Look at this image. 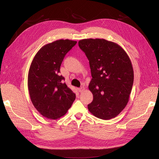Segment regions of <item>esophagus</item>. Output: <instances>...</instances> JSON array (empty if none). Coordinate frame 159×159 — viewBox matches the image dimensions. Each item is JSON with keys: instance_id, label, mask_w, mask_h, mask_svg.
<instances>
[{"instance_id": "1", "label": "esophagus", "mask_w": 159, "mask_h": 159, "mask_svg": "<svg viewBox=\"0 0 159 159\" xmlns=\"http://www.w3.org/2000/svg\"><path fill=\"white\" fill-rule=\"evenodd\" d=\"M78 90H79V92L81 93V92H83V91H84L85 88H84V87H81V88H80L78 89Z\"/></svg>"}]
</instances>
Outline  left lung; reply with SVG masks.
I'll use <instances>...</instances> for the list:
<instances>
[{
  "mask_svg": "<svg viewBox=\"0 0 159 159\" xmlns=\"http://www.w3.org/2000/svg\"><path fill=\"white\" fill-rule=\"evenodd\" d=\"M79 47L89 60L92 76L88 105L96 117L108 120L121 113L129 102L134 80L131 61L117 43L99 38L80 40Z\"/></svg>",
  "mask_w": 159,
  "mask_h": 159,
  "instance_id": "obj_1",
  "label": "left lung"
}]
</instances>
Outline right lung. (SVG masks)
Returning <instances> with one entry per match:
<instances>
[{
    "instance_id": "add662e5",
    "label": "right lung",
    "mask_w": 159,
    "mask_h": 159,
    "mask_svg": "<svg viewBox=\"0 0 159 159\" xmlns=\"http://www.w3.org/2000/svg\"><path fill=\"white\" fill-rule=\"evenodd\" d=\"M77 42L57 40L42 46L34 57L28 75L31 102L42 116L57 119L67 113L75 94L60 75L64 57Z\"/></svg>"
}]
</instances>
